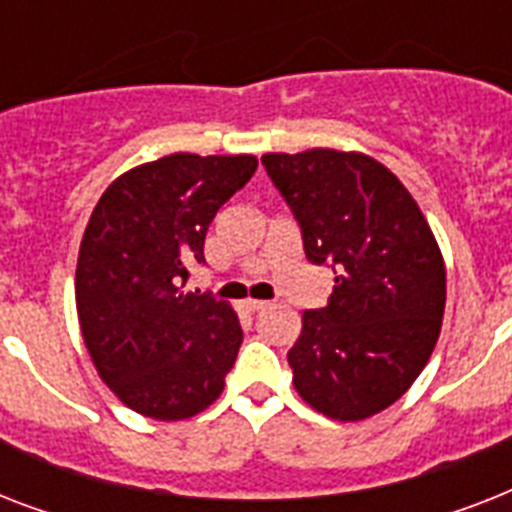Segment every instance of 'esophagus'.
Masks as SVG:
<instances>
[{"label": "esophagus", "mask_w": 512, "mask_h": 512, "mask_svg": "<svg viewBox=\"0 0 512 512\" xmlns=\"http://www.w3.org/2000/svg\"><path fill=\"white\" fill-rule=\"evenodd\" d=\"M244 308H247V311H265V308H268V303H265V300H244Z\"/></svg>", "instance_id": "1"}]
</instances>
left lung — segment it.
<instances>
[{
  "label": "left lung",
  "instance_id": "obj_1",
  "mask_svg": "<svg viewBox=\"0 0 512 512\" xmlns=\"http://www.w3.org/2000/svg\"><path fill=\"white\" fill-rule=\"evenodd\" d=\"M263 164L303 228L305 257L335 289L303 313L287 353L292 385L332 420L358 422L396 404L441 335L446 265L406 185L361 151L308 148Z\"/></svg>",
  "mask_w": 512,
  "mask_h": 512
}]
</instances>
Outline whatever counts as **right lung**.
<instances>
[{
  "label": "right lung",
  "mask_w": 512,
  "mask_h": 512,
  "mask_svg": "<svg viewBox=\"0 0 512 512\" xmlns=\"http://www.w3.org/2000/svg\"><path fill=\"white\" fill-rule=\"evenodd\" d=\"M257 156L170 154L132 167L92 209L76 260V313L100 380L159 422L217 401L241 345L225 300L185 292L217 209L255 175Z\"/></svg>",
  "instance_id": "right-lung-1"
}]
</instances>
